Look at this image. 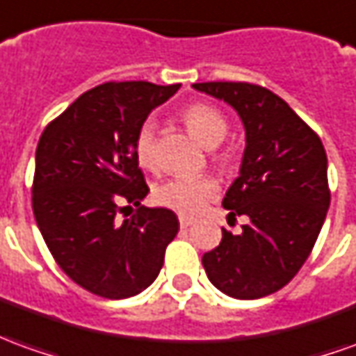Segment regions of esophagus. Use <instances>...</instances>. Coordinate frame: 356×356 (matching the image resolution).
<instances>
[{
  "instance_id": "34e87169",
  "label": "esophagus",
  "mask_w": 356,
  "mask_h": 356,
  "mask_svg": "<svg viewBox=\"0 0 356 356\" xmlns=\"http://www.w3.org/2000/svg\"><path fill=\"white\" fill-rule=\"evenodd\" d=\"M179 225H181V229H188V227L193 225V220H191V218H185V216H181V218H179Z\"/></svg>"
}]
</instances>
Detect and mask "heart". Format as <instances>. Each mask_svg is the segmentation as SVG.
I'll use <instances>...</instances> for the list:
<instances>
[{
    "label": "heart",
    "mask_w": 356,
    "mask_h": 356,
    "mask_svg": "<svg viewBox=\"0 0 356 356\" xmlns=\"http://www.w3.org/2000/svg\"><path fill=\"white\" fill-rule=\"evenodd\" d=\"M181 119L185 123L186 131L195 136L198 143L206 148H213L225 138L229 131V123L220 109L196 102L183 109ZM135 156L138 163L146 170H154L156 158V127L152 121H144L138 127L135 136ZM216 160L223 168H229L233 163V154L229 150H220L216 154ZM218 193V183L212 177H177L170 179L154 188V200L181 216H196L204 208V204L213 198Z\"/></svg>",
    "instance_id": "b5f03b06"
}]
</instances>
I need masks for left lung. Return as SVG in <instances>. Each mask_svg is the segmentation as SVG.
Segmentation results:
<instances>
[{
  "mask_svg": "<svg viewBox=\"0 0 356 356\" xmlns=\"http://www.w3.org/2000/svg\"><path fill=\"white\" fill-rule=\"evenodd\" d=\"M196 90L237 109L247 131L241 175L223 208L229 220L247 216L233 235L204 252L208 280L235 299H260L285 287L314 248L330 208L327 158L320 136L264 86L196 83Z\"/></svg>",
  "mask_w": 356,
  "mask_h": 356,
  "instance_id": "8db88e82",
  "label": "left lung"
}]
</instances>
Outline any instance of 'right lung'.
I'll list each match as a JSON object with an SVG mask.
<instances>
[{
  "instance_id": "obj_1",
  "label": "right lung",
  "mask_w": 356,
  "mask_h": 356,
  "mask_svg": "<svg viewBox=\"0 0 356 356\" xmlns=\"http://www.w3.org/2000/svg\"><path fill=\"white\" fill-rule=\"evenodd\" d=\"M146 81L106 83L49 121L36 148L32 210L54 260L104 299L138 295L158 277L177 216L144 208L148 195L135 136L148 113L179 90ZM138 205L119 222L120 204Z\"/></svg>"
}]
</instances>
